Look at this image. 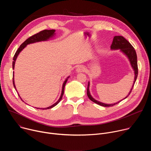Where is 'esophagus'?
Masks as SVG:
<instances>
[{
	"instance_id": "34e87169",
	"label": "esophagus",
	"mask_w": 151,
	"mask_h": 151,
	"mask_svg": "<svg viewBox=\"0 0 151 151\" xmlns=\"http://www.w3.org/2000/svg\"><path fill=\"white\" fill-rule=\"evenodd\" d=\"M85 69L83 66H79L76 69V72L77 73H81V72H83L85 71Z\"/></svg>"
}]
</instances>
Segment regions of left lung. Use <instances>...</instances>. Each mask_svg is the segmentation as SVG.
<instances>
[{"instance_id": "8db88e82", "label": "left lung", "mask_w": 151, "mask_h": 151, "mask_svg": "<svg viewBox=\"0 0 151 151\" xmlns=\"http://www.w3.org/2000/svg\"><path fill=\"white\" fill-rule=\"evenodd\" d=\"M111 50H119L120 51V52H121L123 54H124L127 58L128 59V61H130V65L132 68V69H133L134 71V82H133V84L132 85V87L130 91V92L128 93V94H127V96L124 98L123 99H122L121 100L113 103V104H106V103H102L101 101H99L97 100H96L95 99H94L92 96L90 94V82H88V88H87V96L88 97V98L90 99V100L93 101V102H94L95 103L100 105L101 106H104V107H110V106H112L115 104H118V103H119L121 101H122V100L126 99L130 94L131 93L132 89L134 87V85L136 82L137 75H138V68H137V54L136 52V51L134 50V48H133V47L131 45V44L128 41H127L123 36H115L114 37L113 39V42L111 46Z\"/></svg>"}]
</instances>
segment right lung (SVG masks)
<instances>
[{"label":"right lung","instance_id":"right-lung-1","mask_svg":"<svg viewBox=\"0 0 151 151\" xmlns=\"http://www.w3.org/2000/svg\"><path fill=\"white\" fill-rule=\"evenodd\" d=\"M55 30H44L43 31H41L39 33L36 34V35H33L32 36L29 37L26 40H25L22 44H21L20 45V47H19V48L18 49V50L17 51V52H15L14 56V58H13V62H12V68H13V70L14 69V68H15V61H16V60L19 55V54L21 52V51H23V50L29 44H33V43H36V42H42V41H47L48 40H50V39H51L55 35ZM14 72H13V84H14V87L15 88V89L16 90V91H17V89H16V87H15V82H14ZM70 77V76H69L66 79L65 81H64L63 83V85H62V90H61V95H60V97L59 98V99L54 103L52 105L49 106V107H45V108H38V107H36V109H42V110H45V109H51V108H52V107H54V106H55L62 99V97H63V94H64V87H65V85L68 80V78ZM18 93V92H17ZM18 96L19 97H20V99H21V100H22L23 101V100L21 99V97H20V96L18 94ZM27 104V103H26Z\"/></svg>","mask_w":151,"mask_h":151}]
</instances>
